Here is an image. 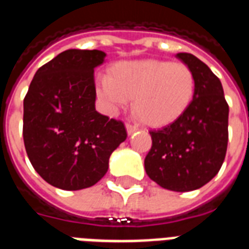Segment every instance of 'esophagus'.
<instances>
[{
  "label": "esophagus",
  "instance_id": "1",
  "mask_svg": "<svg viewBox=\"0 0 249 249\" xmlns=\"http://www.w3.org/2000/svg\"><path fill=\"white\" fill-rule=\"evenodd\" d=\"M126 130H127V134L131 135V134H134L135 131L139 130V127L136 126V124H132V123H126Z\"/></svg>",
  "mask_w": 249,
  "mask_h": 249
}]
</instances>
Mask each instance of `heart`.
<instances>
[{
  "label": "heart",
  "mask_w": 249,
  "mask_h": 249,
  "mask_svg": "<svg viewBox=\"0 0 249 249\" xmlns=\"http://www.w3.org/2000/svg\"><path fill=\"white\" fill-rule=\"evenodd\" d=\"M196 91L193 71L184 63L158 59L119 61L110 77L96 79V92L112 112L132 99L135 114L149 126L174 122L188 109Z\"/></svg>",
  "instance_id": "obj_1"
}]
</instances>
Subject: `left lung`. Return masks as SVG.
Instances as JSON below:
<instances>
[{
	"instance_id": "8db88e82",
	"label": "left lung",
	"mask_w": 249,
	"mask_h": 249,
	"mask_svg": "<svg viewBox=\"0 0 249 249\" xmlns=\"http://www.w3.org/2000/svg\"><path fill=\"white\" fill-rule=\"evenodd\" d=\"M176 56L193 71L194 96L182 114L159 130H150L152 148L145 157L146 174L174 192L202 188L217 175L228 149L229 105L220 79L192 53Z\"/></svg>"
}]
</instances>
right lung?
Listing matches in <instances>:
<instances>
[{
  "instance_id": "obj_1",
  "label": "right lung",
  "mask_w": 249,
  "mask_h": 249,
  "mask_svg": "<svg viewBox=\"0 0 249 249\" xmlns=\"http://www.w3.org/2000/svg\"><path fill=\"white\" fill-rule=\"evenodd\" d=\"M99 50H67L36 71L24 97L23 139L37 174L63 190L90 188L126 140L122 121L95 109Z\"/></svg>"
}]
</instances>
